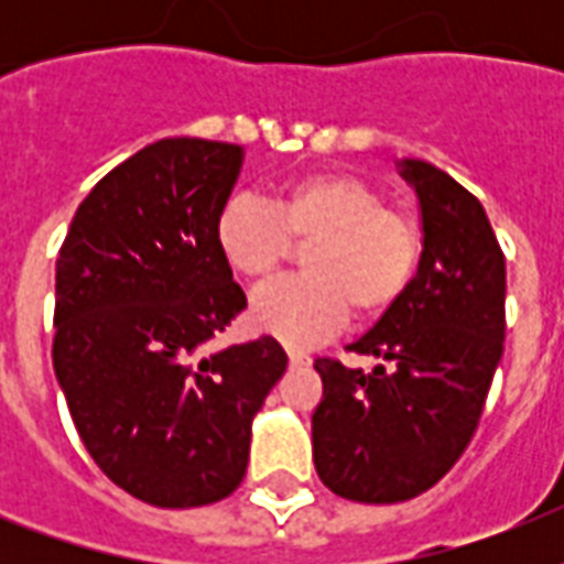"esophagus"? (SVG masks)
I'll list each match as a JSON object with an SVG mask.
<instances>
[{"instance_id":"1","label":"esophagus","mask_w":564,"mask_h":564,"mask_svg":"<svg viewBox=\"0 0 564 564\" xmlns=\"http://www.w3.org/2000/svg\"><path fill=\"white\" fill-rule=\"evenodd\" d=\"M290 366H310V357L307 354L295 351V348H290Z\"/></svg>"}]
</instances>
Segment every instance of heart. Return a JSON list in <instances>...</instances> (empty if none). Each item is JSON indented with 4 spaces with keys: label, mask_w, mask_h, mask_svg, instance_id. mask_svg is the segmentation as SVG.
Here are the masks:
<instances>
[{
    "label": "heart",
    "mask_w": 564,
    "mask_h": 564,
    "mask_svg": "<svg viewBox=\"0 0 564 564\" xmlns=\"http://www.w3.org/2000/svg\"><path fill=\"white\" fill-rule=\"evenodd\" d=\"M216 251L242 281L278 274L292 242L304 278L274 283L251 301V325L307 348L357 318H377L401 299L421 260V230L351 172H310L278 187L272 204L230 195L213 221Z\"/></svg>",
    "instance_id": "obj_1"
}]
</instances>
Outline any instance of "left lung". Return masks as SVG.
Masks as SVG:
<instances>
[{
    "instance_id": "8db88e82",
    "label": "left lung",
    "mask_w": 564,
    "mask_h": 564,
    "mask_svg": "<svg viewBox=\"0 0 564 564\" xmlns=\"http://www.w3.org/2000/svg\"><path fill=\"white\" fill-rule=\"evenodd\" d=\"M421 207L419 272L348 351L366 375L316 360L313 463L357 503H398L436 486L471 442L507 334V260L482 204L447 172L401 161Z\"/></svg>"
}]
</instances>
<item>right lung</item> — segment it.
<instances>
[{"instance_id": "1", "label": "right lung", "mask_w": 564, "mask_h": 564, "mask_svg": "<svg viewBox=\"0 0 564 564\" xmlns=\"http://www.w3.org/2000/svg\"><path fill=\"white\" fill-rule=\"evenodd\" d=\"M239 170L242 145H145L78 204L57 257V383L93 463L152 507L237 489L251 421L286 371L272 336L207 351L246 310L213 239Z\"/></svg>"}]
</instances>
